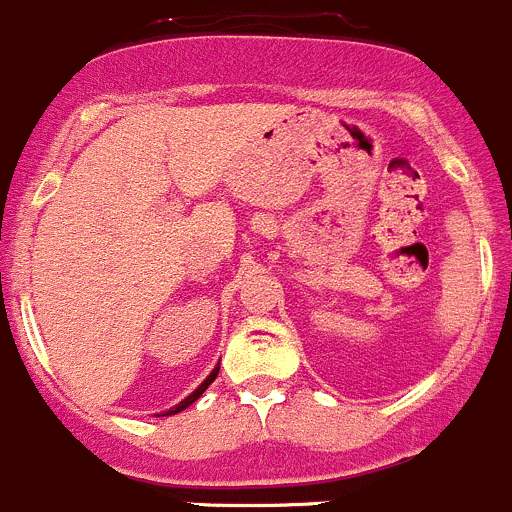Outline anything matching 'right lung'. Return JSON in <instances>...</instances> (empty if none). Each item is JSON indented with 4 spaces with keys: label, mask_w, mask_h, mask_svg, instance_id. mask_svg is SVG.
Wrapping results in <instances>:
<instances>
[{
    "label": "right lung",
    "mask_w": 512,
    "mask_h": 512,
    "mask_svg": "<svg viewBox=\"0 0 512 512\" xmlns=\"http://www.w3.org/2000/svg\"><path fill=\"white\" fill-rule=\"evenodd\" d=\"M216 373H219V368H214V371H211V376H209V378H206V381H204V383H201V386H199V388H196V391H194V393H191V396H189V398H184V401H181V403H179V406H176V408H171V411H166V413H164V416H174V413L184 411V408H189V406H191V403H194V401H199V398H201V393H204V391H206V388H209V386H211V383H214Z\"/></svg>",
    "instance_id": "1"
}]
</instances>
